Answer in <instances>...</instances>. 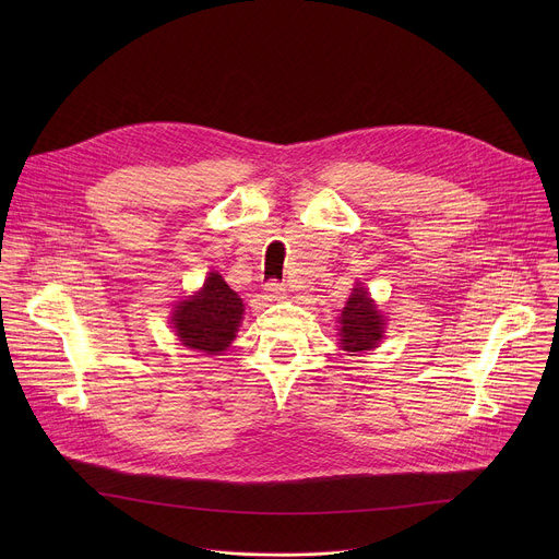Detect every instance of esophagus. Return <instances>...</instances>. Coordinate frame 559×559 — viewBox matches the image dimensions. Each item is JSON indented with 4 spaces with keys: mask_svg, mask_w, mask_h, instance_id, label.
Segmentation results:
<instances>
[{
    "mask_svg": "<svg viewBox=\"0 0 559 559\" xmlns=\"http://www.w3.org/2000/svg\"><path fill=\"white\" fill-rule=\"evenodd\" d=\"M285 294H287V289H285L283 283H278V281L265 283V296H267L270 300H281V298H285Z\"/></svg>",
    "mask_w": 559,
    "mask_h": 559,
    "instance_id": "1",
    "label": "esophagus"
}]
</instances>
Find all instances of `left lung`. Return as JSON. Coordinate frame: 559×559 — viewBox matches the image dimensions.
Here are the masks:
<instances>
[{
    "mask_svg": "<svg viewBox=\"0 0 559 559\" xmlns=\"http://www.w3.org/2000/svg\"><path fill=\"white\" fill-rule=\"evenodd\" d=\"M341 330V349L349 352L352 356L369 352L380 345L384 336V316L378 311L373 298L365 287H354L343 313L338 318Z\"/></svg>",
    "mask_w": 559,
    "mask_h": 559,
    "instance_id": "1",
    "label": "left lung"
}]
</instances>
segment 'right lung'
I'll list each match as a JSON object with an SVG mask.
<instances>
[{"mask_svg":"<svg viewBox=\"0 0 559 559\" xmlns=\"http://www.w3.org/2000/svg\"><path fill=\"white\" fill-rule=\"evenodd\" d=\"M246 305L221 274L210 272L203 287L177 302L173 328L183 347L207 356H221L236 338Z\"/></svg>","mask_w":559,"mask_h":559,"instance_id":"add662e5","label":"right lung"}]
</instances>
